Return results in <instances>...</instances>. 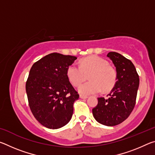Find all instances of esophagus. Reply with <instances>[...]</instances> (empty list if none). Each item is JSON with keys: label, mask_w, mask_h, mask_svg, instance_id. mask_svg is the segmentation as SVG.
<instances>
[{"label": "esophagus", "mask_w": 155, "mask_h": 155, "mask_svg": "<svg viewBox=\"0 0 155 155\" xmlns=\"http://www.w3.org/2000/svg\"><path fill=\"white\" fill-rule=\"evenodd\" d=\"M79 97H80V98H82V99H86V98H87L88 97L87 96H84V95H81V94H80V96H79Z\"/></svg>", "instance_id": "1"}]
</instances>
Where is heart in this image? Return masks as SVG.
I'll list each match as a JSON object with an SVG mask.
<instances>
[{
	"label": "heart",
	"instance_id": "heart-1",
	"mask_svg": "<svg viewBox=\"0 0 155 155\" xmlns=\"http://www.w3.org/2000/svg\"><path fill=\"white\" fill-rule=\"evenodd\" d=\"M67 76L75 87L80 85L89 76L90 81L81 85L78 91L83 95L98 94L102 90L107 92L114 87L117 73L109 63L98 56H90L81 59L80 65L71 64L68 68Z\"/></svg>",
	"mask_w": 155,
	"mask_h": 155
}]
</instances>
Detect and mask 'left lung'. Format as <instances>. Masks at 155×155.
<instances>
[{
	"label": "left lung",
	"mask_w": 155,
	"mask_h": 155,
	"mask_svg": "<svg viewBox=\"0 0 155 155\" xmlns=\"http://www.w3.org/2000/svg\"><path fill=\"white\" fill-rule=\"evenodd\" d=\"M107 56L116 69L117 81L107 95L108 98H98V104L92 109V114L98 122L113 127L124 122L133 111L140 78L129 59L115 52H110Z\"/></svg>",
	"instance_id": "obj_1"
}]
</instances>
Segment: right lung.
I'll return each instance as SVG.
<instances>
[{
  "label": "right lung",
  "instance_id": "right-lung-1",
  "mask_svg": "<svg viewBox=\"0 0 155 155\" xmlns=\"http://www.w3.org/2000/svg\"><path fill=\"white\" fill-rule=\"evenodd\" d=\"M77 58L53 52L36 61L26 83L31 111L41 125L57 129L67 124L79 95L67 76L68 68Z\"/></svg>",
  "mask_w": 155,
  "mask_h": 155
}]
</instances>
